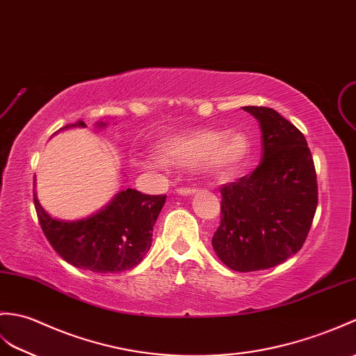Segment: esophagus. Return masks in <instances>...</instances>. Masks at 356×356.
<instances>
[{"instance_id": "1", "label": "esophagus", "mask_w": 356, "mask_h": 356, "mask_svg": "<svg viewBox=\"0 0 356 356\" xmlns=\"http://www.w3.org/2000/svg\"><path fill=\"white\" fill-rule=\"evenodd\" d=\"M177 193L180 195H191L194 193H197V188H189V186H180L177 188Z\"/></svg>"}]
</instances>
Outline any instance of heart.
<instances>
[{
  "mask_svg": "<svg viewBox=\"0 0 356 356\" xmlns=\"http://www.w3.org/2000/svg\"><path fill=\"white\" fill-rule=\"evenodd\" d=\"M247 154L249 140L239 131L222 135L217 130H197L167 138L156 145L158 159L176 168H195L204 163L213 171L227 172L239 167ZM135 165L140 168H156L158 162L138 159Z\"/></svg>",
  "mask_w": 356,
  "mask_h": 356,
  "instance_id": "obj_1",
  "label": "heart"
}]
</instances>
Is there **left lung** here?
<instances>
[{"instance_id":"obj_1","label":"left lung","mask_w":356,"mask_h":356,"mask_svg":"<svg viewBox=\"0 0 356 356\" xmlns=\"http://www.w3.org/2000/svg\"><path fill=\"white\" fill-rule=\"evenodd\" d=\"M259 121L262 161L250 176L220 188L213 250L229 268L279 266L307 241L318 203L317 175L302 131L270 107L245 106Z\"/></svg>"}]
</instances>
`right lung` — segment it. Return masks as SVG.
I'll return each mask as SVG.
<instances>
[{
    "instance_id": "1",
    "label": "right lung",
    "mask_w": 356,
    "mask_h": 356,
    "mask_svg": "<svg viewBox=\"0 0 356 356\" xmlns=\"http://www.w3.org/2000/svg\"><path fill=\"white\" fill-rule=\"evenodd\" d=\"M76 126L86 124L79 121L62 129ZM165 200L167 195H148L129 188L92 217L59 221L48 216L33 193L40 229L60 258L77 268L103 275L134 268L143 261L150 250L154 222Z\"/></svg>"
}]
</instances>
